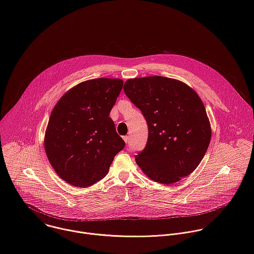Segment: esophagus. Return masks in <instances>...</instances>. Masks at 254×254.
<instances>
[{
    "instance_id": "34e87169",
    "label": "esophagus",
    "mask_w": 254,
    "mask_h": 254,
    "mask_svg": "<svg viewBox=\"0 0 254 254\" xmlns=\"http://www.w3.org/2000/svg\"><path fill=\"white\" fill-rule=\"evenodd\" d=\"M123 138H124V140L126 141V143H127V142H128V136H127V135H125Z\"/></svg>"
}]
</instances>
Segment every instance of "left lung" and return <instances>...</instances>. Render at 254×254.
I'll use <instances>...</instances> for the list:
<instances>
[{
    "instance_id": "1",
    "label": "left lung",
    "mask_w": 254,
    "mask_h": 254,
    "mask_svg": "<svg viewBox=\"0 0 254 254\" xmlns=\"http://www.w3.org/2000/svg\"><path fill=\"white\" fill-rule=\"evenodd\" d=\"M124 89L149 127L146 148L135 155L141 171L166 185L189 176L211 139L210 122L197 92L182 81L163 76L128 79Z\"/></svg>"
}]
</instances>
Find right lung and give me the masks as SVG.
I'll return each instance as SVG.
<instances>
[{"mask_svg":"<svg viewBox=\"0 0 254 254\" xmlns=\"http://www.w3.org/2000/svg\"><path fill=\"white\" fill-rule=\"evenodd\" d=\"M123 85L119 78L86 80L65 92L54 106L44 147L52 168L68 184H95L125 148L110 118Z\"/></svg>","mask_w":254,"mask_h":254,"instance_id":"add662e5","label":"right lung"}]
</instances>
